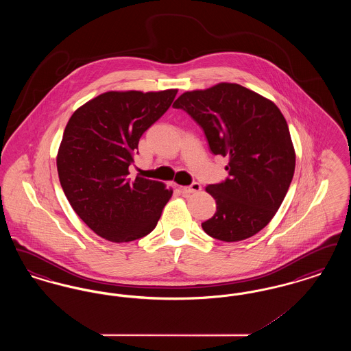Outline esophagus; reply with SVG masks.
<instances>
[{"mask_svg":"<svg viewBox=\"0 0 351 351\" xmlns=\"http://www.w3.org/2000/svg\"><path fill=\"white\" fill-rule=\"evenodd\" d=\"M182 191H183V193H186V195L197 193V192L201 191V185L199 183H192L191 185H188V186H182Z\"/></svg>","mask_w":351,"mask_h":351,"instance_id":"1","label":"esophagus"}]
</instances>
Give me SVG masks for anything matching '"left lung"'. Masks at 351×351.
I'll use <instances>...</instances> for the list:
<instances>
[{
  "instance_id": "left-lung-1",
  "label": "left lung",
  "mask_w": 351,
  "mask_h": 351,
  "mask_svg": "<svg viewBox=\"0 0 351 351\" xmlns=\"http://www.w3.org/2000/svg\"><path fill=\"white\" fill-rule=\"evenodd\" d=\"M183 109L205 133L210 151L229 158V178L205 189L216 200L204 232L238 242L261 232L275 216L292 182L296 155L279 108L233 83L185 92L172 105Z\"/></svg>"
}]
</instances>
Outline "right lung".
<instances>
[{"label": "right lung", "mask_w": 351, "mask_h": 351, "mask_svg": "<svg viewBox=\"0 0 351 351\" xmlns=\"http://www.w3.org/2000/svg\"><path fill=\"white\" fill-rule=\"evenodd\" d=\"M178 89L105 92L71 116L56 156L59 180L76 215L102 238L130 242L151 233L172 196L160 182L129 178L142 134Z\"/></svg>", "instance_id": "obj_1"}]
</instances>
